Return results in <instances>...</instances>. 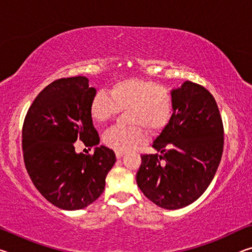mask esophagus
Here are the masks:
<instances>
[{"label":"esophagus","instance_id":"1","mask_svg":"<svg viewBox=\"0 0 252 252\" xmlns=\"http://www.w3.org/2000/svg\"><path fill=\"white\" fill-rule=\"evenodd\" d=\"M116 156L118 159H121V158L125 156V152H121V151H116Z\"/></svg>","mask_w":252,"mask_h":252}]
</instances>
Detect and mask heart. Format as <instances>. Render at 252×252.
Here are the masks:
<instances>
[{"label": "heart", "mask_w": 252, "mask_h": 252, "mask_svg": "<svg viewBox=\"0 0 252 252\" xmlns=\"http://www.w3.org/2000/svg\"><path fill=\"white\" fill-rule=\"evenodd\" d=\"M131 126H113L104 132L102 141L116 151L132 150L144 141L146 129L150 133L161 130L172 112V96L167 89L152 81L130 78L113 83L106 91L92 97L90 114L97 123H105L120 111Z\"/></svg>", "instance_id": "1"}]
</instances>
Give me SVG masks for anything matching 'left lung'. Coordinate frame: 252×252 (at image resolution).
I'll return each instance as SVG.
<instances>
[{
	"mask_svg": "<svg viewBox=\"0 0 252 252\" xmlns=\"http://www.w3.org/2000/svg\"><path fill=\"white\" fill-rule=\"evenodd\" d=\"M171 96L172 116L152 143L158 152L141 156L136 183L157 206L176 210L194 202L211 183L223 151V125L202 85L186 81Z\"/></svg>",
	"mask_w": 252,
	"mask_h": 252,
	"instance_id": "left-lung-1",
	"label": "left lung"
}]
</instances>
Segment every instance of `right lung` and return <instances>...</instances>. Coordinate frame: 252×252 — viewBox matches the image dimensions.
Listing matches in <instances>:
<instances>
[{"label":"right lung","mask_w":252,"mask_h":252,"mask_svg":"<svg viewBox=\"0 0 252 252\" xmlns=\"http://www.w3.org/2000/svg\"><path fill=\"white\" fill-rule=\"evenodd\" d=\"M95 94L85 76L59 79L39 93L24 119L25 168L39 192L63 210H80L94 202L117 161L113 150L97 147L100 138L90 114ZM76 141L95 146V153L78 154Z\"/></svg>","instance_id":"add662e5"}]
</instances>
